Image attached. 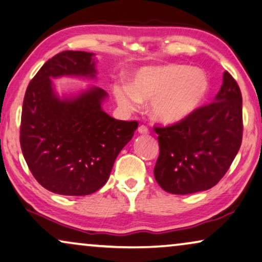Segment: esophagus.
I'll list each match as a JSON object with an SVG mask.
<instances>
[{
  "instance_id": "esophagus-1",
  "label": "esophagus",
  "mask_w": 262,
  "mask_h": 262,
  "mask_svg": "<svg viewBox=\"0 0 262 262\" xmlns=\"http://www.w3.org/2000/svg\"><path fill=\"white\" fill-rule=\"evenodd\" d=\"M138 132L141 135H148L149 134V128L145 126V125H141V126L138 127Z\"/></svg>"
}]
</instances>
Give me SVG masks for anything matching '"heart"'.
Returning <instances> with one entry per match:
<instances>
[{
  "instance_id": "1",
  "label": "heart",
  "mask_w": 262,
  "mask_h": 262,
  "mask_svg": "<svg viewBox=\"0 0 262 262\" xmlns=\"http://www.w3.org/2000/svg\"><path fill=\"white\" fill-rule=\"evenodd\" d=\"M210 89L207 75L198 68L179 64L145 67L132 77V84L113 85L118 103L127 111L151 101L152 117L161 123L174 124L194 113Z\"/></svg>"
}]
</instances>
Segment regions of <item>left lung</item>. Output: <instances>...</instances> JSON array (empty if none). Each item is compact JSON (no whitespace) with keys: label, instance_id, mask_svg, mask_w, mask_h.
<instances>
[{"label":"left lung","instance_id":"obj_1","mask_svg":"<svg viewBox=\"0 0 262 262\" xmlns=\"http://www.w3.org/2000/svg\"><path fill=\"white\" fill-rule=\"evenodd\" d=\"M160 155L154 175L173 194L206 191L224 177L242 143V95L228 71L213 102L185 120L155 127Z\"/></svg>","mask_w":262,"mask_h":262}]
</instances>
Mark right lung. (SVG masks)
<instances>
[{
	"instance_id": "right-lung-1",
	"label": "right lung",
	"mask_w": 262,
	"mask_h": 262,
	"mask_svg": "<svg viewBox=\"0 0 262 262\" xmlns=\"http://www.w3.org/2000/svg\"><path fill=\"white\" fill-rule=\"evenodd\" d=\"M94 53L63 51L28 84L21 113L20 144L39 184L62 195H87L108 180L114 161L131 141L137 121L117 120L102 110L107 93L92 87L60 99L51 78H95Z\"/></svg>"
}]
</instances>
